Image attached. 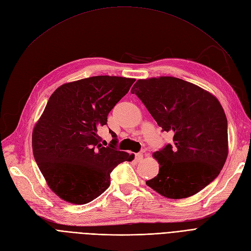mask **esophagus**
<instances>
[{"label":"esophagus","instance_id":"34e87169","mask_svg":"<svg viewBox=\"0 0 251 251\" xmlns=\"http://www.w3.org/2000/svg\"><path fill=\"white\" fill-rule=\"evenodd\" d=\"M143 159V153H137L136 154V160L137 162H141Z\"/></svg>","mask_w":251,"mask_h":251}]
</instances>
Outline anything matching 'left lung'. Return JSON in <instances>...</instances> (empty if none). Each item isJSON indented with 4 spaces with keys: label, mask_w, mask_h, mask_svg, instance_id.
I'll return each mask as SVG.
<instances>
[{
    "label": "left lung",
    "mask_w": 251,
    "mask_h": 251,
    "mask_svg": "<svg viewBox=\"0 0 251 251\" xmlns=\"http://www.w3.org/2000/svg\"><path fill=\"white\" fill-rule=\"evenodd\" d=\"M136 94L165 132L173 134L152 157L158 174L146 184L169 199H184L218 176L228 153L227 120L217 98L202 87L172 76L139 79Z\"/></svg>",
    "instance_id": "left-lung-1"
}]
</instances>
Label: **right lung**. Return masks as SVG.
Here are the masks:
<instances>
[{"instance_id": "right-lung-1", "label": "right lung", "mask_w": 251, "mask_h": 251, "mask_svg": "<svg viewBox=\"0 0 251 251\" xmlns=\"http://www.w3.org/2000/svg\"><path fill=\"white\" fill-rule=\"evenodd\" d=\"M135 80L94 76L65 83L50 96L33 129V154L49 188L64 201H93L109 187L113 169L134 159L115 148L111 129L109 147L102 146L98 132Z\"/></svg>"}]
</instances>
